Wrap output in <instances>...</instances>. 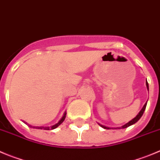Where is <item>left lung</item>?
<instances>
[{
	"instance_id": "obj_1",
	"label": "left lung",
	"mask_w": 160,
	"mask_h": 160,
	"mask_svg": "<svg viewBox=\"0 0 160 160\" xmlns=\"http://www.w3.org/2000/svg\"><path fill=\"white\" fill-rule=\"evenodd\" d=\"M146 86H147V89H148V84L147 81H146ZM146 105H147V103H145V104H144V107H143V108L141 110V112H139V114H138V115H137V116L135 117V118H133V119H132L131 121L129 122L128 123H127V124H126V125H124V126H123V127H122V128H127V127H130V126H131V125H133V124H134V123H136L137 122H138V120H139L140 118H141V117L142 116L143 113H144V110H145V108H146ZM100 127H103V128H104V129H108H108H110V128H109V127H104V126H102V125H100Z\"/></svg>"
}]
</instances>
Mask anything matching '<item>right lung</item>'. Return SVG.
I'll use <instances>...</instances> for the list:
<instances>
[{
  "label": "right lung",
  "mask_w": 160,
  "mask_h": 160,
  "mask_svg": "<svg viewBox=\"0 0 160 160\" xmlns=\"http://www.w3.org/2000/svg\"><path fill=\"white\" fill-rule=\"evenodd\" d=\"M65 115H66V114H64V115H63V118H62L61 119H60V121L58 123H56V125H54V126H52V127L51 128H50V127H38V128H40V129H42V128H43L44 130H50V129H52V130H53V129H55V128H56V127H59V126H60V125L61 124V123L63 122V121H64Z\"/></svg>",
  "instance_id": "1"
}]
</instances>
